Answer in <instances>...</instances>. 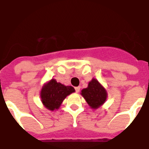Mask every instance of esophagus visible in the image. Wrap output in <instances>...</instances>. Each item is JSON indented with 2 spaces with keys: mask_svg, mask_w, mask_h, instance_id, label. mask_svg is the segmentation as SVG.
<instances>
[{
  "mask_svg": "<svg viewBox=\"0 0 149 149\" xmlns=\"http://www.w3.org/2000/svg\"><path fill=\"white\" fill-rule=\"evenodd\" d=\"M75 90H76V92H77V93H79V90H80V86H77V87H75Z\"/></svg>",
  "mask_w": 149,
  "mask_h": 149,
  "instance_id": "1",
  "label": "esophagus"
}]
</instances>
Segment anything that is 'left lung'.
I'll list each match as a JSON object with an SVG mask.
<instances>
[{"label": "left lung", "mask_w": 149, "mask_h": 149, "mask_svg": "<svg viewBox=\"0 0 149 149\" xmlns=\"http://www.w3.org/2000/svg\"><path fill=\"white\" fill-rule=\"evenodd\" d=\"M80 94L92 109L99 108L105 103L107 98L106 89L95 78H93L89 82L88 86L83 89Z\"/></svg>", "instance_id": "left-lung-1"}]
</instances>
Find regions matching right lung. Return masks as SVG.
<instances>
[{
  "instance_id": "add662e5",
  "label": "right lung",
  "mask_w": 149,
  "mask_h": 149,
  "mask_svg": "<svg viewBox=\"0 0 149 149\" xmlns=\"http://www.w3.org/2000/svg\"><path fill=\"white\" fill-rule=\"evenodd\" d=\"M75 89L71 86H65L55 79L46 82L40 92L41 101L45 108L53 111L58 110L65 98L74 93Z\"/></svg>"
}]
</instances>
